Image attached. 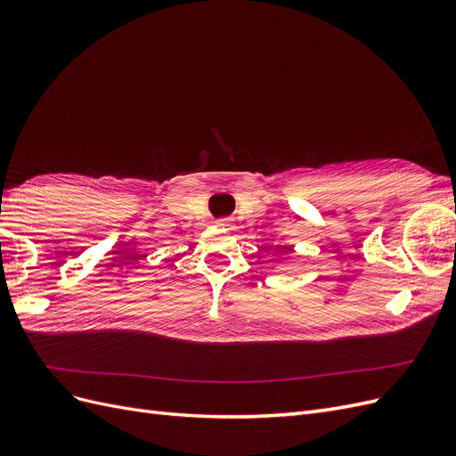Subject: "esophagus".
Instances as JSON below:
<instances>
[{
    "label": "esophagus",
    "mask_w": 456,
    "mask_h": 456,
    "mask_svg": "<svg viewBox=\"0 0 456 456\" xmlns=\"http://www.w3.org/2000/svg\"><path fill=\"white\" fill-rule=\"evenodd\" d=\"M216 226H220V228H230V226H232V220H230V218H220V220H216Z\"/></svg>",
    "instance_id": "34e87169"
}]
</instances>
